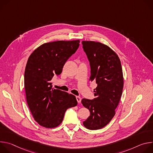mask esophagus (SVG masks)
Returning <instances> with one entry per match:
<instances>
[{"label": "esophagus", "instance_id": "obj_1", "mask_svg": "<svg viewBox=\"0 0 153 153\" xmlns=\"http://www.w3.org/2000/svg\"><path fill=\"white\" fill-rule=\"evenodd\" d=\"M76 100H77V102L79 103L81 102L82 99H81V97H79V96H76Z\"/></svg>", "mask_w": 153, "mask_h": 153}]
</instances>
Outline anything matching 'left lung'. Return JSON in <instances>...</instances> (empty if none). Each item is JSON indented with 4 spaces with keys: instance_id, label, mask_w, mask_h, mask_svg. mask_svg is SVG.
Listing matches in <instances>:
<instances>
[{
    "instance_id": "8db88e82",
    "label": "left lung",
    "mask_w": 153,
    "mask_h": 153,
    "mask_svg": "<svg viewBox=\"0 0 153 153\" xmlns=\"http://www.w3.org/2000/svg\"><path fill=\"white\" fill-rule=\"evenodd\" d=\"M82 43L90 61V80L97 85L93 100H82L90 112L83 124L87 129L96 130L105 126L116 114L123 88L122 68L117 54L108 46L94 41Z\"/></svg>"
}]
</instances>
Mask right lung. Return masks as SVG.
Wrapping results in <instances>:
<instances>
[{
	"mask_svg": "<svg viewBox=\"0 0 153 153\" xmlns=\"http://www.w3.org/2000/svg\"><path fill=\"white\" fill-rule=\"evenodd\" d=\"M79 40L43 43L30 56L25 70L27 102L34 120L53 128L62 122L65 111L75 106V96L52 88L51 80L59 76L67 60L79 47Z\"/></svg>",
	"mask_w": 153,
	"mask_h": 153,
	"instance_id": "1",
	"label": "right lung"
}]
</instances>
